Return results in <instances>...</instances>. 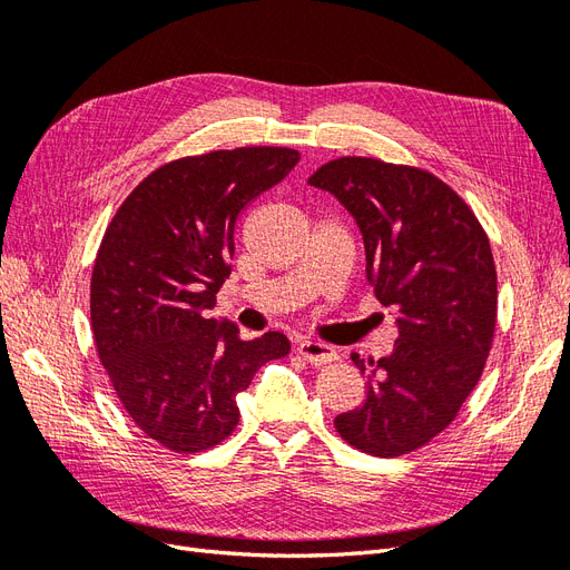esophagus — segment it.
Returning a JSON list of instances; mask_svg holds the SVG:
<instances>
[{
  "label": "esophagus",
  "instance_id": "obj_1",
  "mask_svg": "<svg viewBox=\"0 0 570 570\" xmlns=\"http://www.w3.org/2000/svg\"><path fill=\"white\" fill-rule=\"evenodd\" d=\"M297 352L304 356V361L314 366H323V364H331V361L337 358V350L331 347V344L325 342H316V340H302L297 344Z\"/></svg>",
  "mask_w": 570,
  "mask_h": 570
}]
</instances>
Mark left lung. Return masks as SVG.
Wrapping results in <instances>:
<instances>
[{
    "label": "left lung",
    "instance_id": "obj_1",
    "mask_svg": "<svg viewBox=\"0 0 570 570\" xmlns=\"http://www.w3.org/2000/svg\"><path fill=\"white\" fill-rule=\"evenodd\" d=\"M335 195L364 235L377 302L396 312L390 356L366 366V400L335 430L373 456L421 450L450 425L478 385L497 325L490 239L454 189L416 166L340 157L308 178Z\"/></svg>",
    "mask_w": 570,
    "mask_h": 570
}]
</instances>
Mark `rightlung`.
<instances>
[{"mask_svg": "<svg viewBox=\"0 0 570 570\" xmlns=\"http://www.w3.org/2000/svg\"><path fill=\"white\" fill-rule=\"evenodd\" d=\"M299 161L297 149L237 147L168 161L118 206L90 283L92 335L118 402L178 454L226 440L235 396L289 354L283 333L243 340L206 318L230 275L237 214Z\"/></svg>", "mask_w": 570, "mask_h": 570, "instance_id": "obj_1", "label": "right lung"}]
</instances>
